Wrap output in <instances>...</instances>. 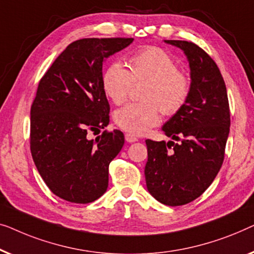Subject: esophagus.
I'll return each instance as SVG.
<instances>
[{"label":"esophagus","instance_id":"obj_1","mask_svg":"<svg viewBox=\"0 0 254 254\" xmlns=\"http://www.w3.org/2000/svg\"><path fill=\"white\" fill-rule=\"evenodd\" d=\"M126 140L127 142H134V141H138V138H135L134 135H132L130 133H126Z\"/></svg>","mask_w":254,"mask_h":254}]
</instances>
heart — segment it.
I'll return each instance as SVG.
<instances>
[{
    "mask_svg": "<svg viewBox=\"0 0 254 254\" xmlns=\"http://www.w3.org/2000/svg\"><path fill=\"white\" fill-rule=\"evenodd\" d=\"M127 67L117 62L110 64L102 74V88L115 105H121L134 84L147 83L142 92L145 102L128 103L114 114V121L121 128L142 135L160 123V110L170 116L183 108L191 92V79L178 69L173 56L158 47L134 53Z\"/></svg>",
    "mask_w": 254,
    "mask_h": 254,
    "instance_id": "b5f03b06",
    "label": "heart"
}]
</instances>
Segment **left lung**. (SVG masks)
<instances>
[{"label":"left lung","mask_w":254,"mask_h":254,"mask_svg":"<svg viewBox=\"0 0 254 254\" xmlns=\"http://www.w3.org/2000/svg\"><path fill=\"white\" fill-rule=\"evenodd\" d=\"M181 48L190 65L188 101L162 127L169 140H146L147 190L158 201L182 206L200 197L224 159L230 110L223 77L212 57L193 42L164 40Z\"/></svg>","instance_id":"8db88e82"}]
</instances>
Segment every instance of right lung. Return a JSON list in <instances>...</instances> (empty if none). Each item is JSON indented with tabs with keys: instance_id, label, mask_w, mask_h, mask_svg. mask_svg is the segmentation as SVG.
Instances as JSON below:
<instances>
[{
	"instance_id": "1",
	"label": "right lung",
	"mask_w": 254,
	"mask_h": 254,
	"mask_svg": "<svg viewBox=\"0 0 254 254\" xmlns=\"http://www.w3.org/2000/svg\"><path fill=\"white\" fill-rule=\"evenodd\" d=\"M132 38L73 41L41 78L31 107V153L42 180L57 197L74 203L99 199L108 188L109 163L124 145L120 130H105L110 107L102 88V63ZM98 134V133H96Z\"/></svg>"
}]
</instances>
